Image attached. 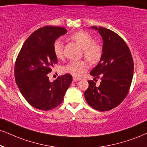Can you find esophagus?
Returning <instances> with one entry per match:
<instances>
[{"label": "esophagus", "mask_w": 147, "mask_h": 147, "mask_svg": "<svg viewBox=\"0 0 147 147\" xmlns=\"http://www.w3.org/2000/svg\"><path fill=\"white\" fill-rule=\"evenodd\" d=\"M80 79L79 78H76V77H73V81L74 82H77V81H79Z\"/></svg>", "instance_id": "obj_1"}]
</instances>
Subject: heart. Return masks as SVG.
I'll return each instance as SVG.
<instances>
[{
  "instance_id": "obj_1",
  "label": "heart",
  "mask_w": 147,
  "mask_h": 147,
  "mask_svg": "<svg viewBox=\"0 0 147 147\" xmlns=\"http://www.w3.org/2000/svg\"><path fill=\"white\" fill-rule=\"evenodd\" d=\"M83 49L85 58L90 64H95L99 62L102 55V47L99 43L94 41V38L88 32L81 30L74 33L70 37ZM53 52L57 58H62L64 55V43L62 39L57 38L53 42ZM88 64L84 60L72 61L64 66V72L75 77H79L88 68Z\"/></svg>"
}]
</instances>
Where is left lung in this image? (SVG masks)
Returning a JSON list of instances; mask_svg holds the SVG:
<instances>
[{
	"label": "left lung",
	"mask_w": 147,
	"mask_h": 147,
	"mask_svg": "<svg viewBox=\"0 0 147 147\" xmlns=\"http://www.w3.org/2000/svg\"><path fill=\"white\" fill-rule=\"evenodd\" d=\"M102 37V55L90 75L101 79L99 86L88 81L84 93L89 105L100 111H110L120 105L127 95L132 81L134 62L124 40L113 31L103 27L92 26Z\"/></svg>",
	"instance_id": "1"
}]
</instances>
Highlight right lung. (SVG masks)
Listing matches in <instances>:
<instances>
[{
	"label": "right lung",
	"instance_id": "1",
	"mask_svg": "<svg viewBox=\"0 0 147 147\" xmlns=\"http://www.w3.org/2000/svg\"><path fill=\"white\" fill-rule=\"evenodd\" d=\"M66 32V28L60 26H47L36 30L24 42L16 59V84L28 102L37 109L49 111L60 105L72 83L69 74L53 82L47 76L57 62L53 42Z\"/></svg>",
	"mask_w": 147,
	"mask_h": 147
}]
</instances>
